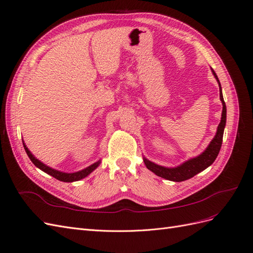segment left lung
I'll return each instance as SVG.
<instances>
[{"instance_id": "8db88e82", "label": "left lung", "mask_w": 253, "mask_h": 253, "mask_svg": "<svg viewBox=\"0 0 253 253\" xmlns=\"http://www.w3.org/2000/svg\"><path fill=\"white\" fill-rule=\"evenodd\" d=\"M212 73L214 75V77L217 80L218 85H219V99L221 103H223V112H221V118L220 122L217 126V131L214 138L211 140L207 149L202 153L201 155H198L194 158H191L187 162L181 164L178 167L175 168H166L163 166H158L154 163L150 162L147 158H143L144 165L147 166L148 169L152 171L153 173H155L159 177H163L168 180H172V181H183L187 180L191 177H193L194 175L198 174L200 172L204 171L207 169L209 166H211L214 160L216 159L220 147H221V142H223V135H224V128L226 126V117H227V109H226V103L224 101V97L223 93H221V87H220V83L217 78V76L212 70Z\"/></svg>"}]
</instances>
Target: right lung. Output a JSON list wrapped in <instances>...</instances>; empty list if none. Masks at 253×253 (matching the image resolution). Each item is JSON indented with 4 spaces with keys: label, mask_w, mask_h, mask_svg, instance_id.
<instances>
[{
    "label": "right lung",
    "mask_w": 253,
    "mask_h": 253,
    "mask_svg": "<svg viewBox=\"0 0 253 253\" xmlns=\"http://www.w3.org/2000/svg\"><path fill=\"white\" fill-rule=\"evenodd\" d=\"M23 145H24V149H25V151H26V153H27L28 157L30 158V160H32L33 164H34L37 168H39L40 170H42V171L45 172V173L49 174L50 176H52V177H55L56 179L61 180V181H64V182H73V181H77V180H80V179H82V178H84V177H86V176H87L88 174H90L91 172H93V171L96 169V168H97L99 165H100V163H101V160H98L97 163H95V164H93V165H90L89 167L85 168V169H83V170H81V171L75 172V173H65V172H61V171L55 170V169H52V168H50V167H48V166H46V165H44L42 162H40L39 159H37V158L32 154V152H30V151L28 150V148L25 145L24 141H23Z\"/></svg>",
    "instance_id": "add662e5"
}]
</instances>
